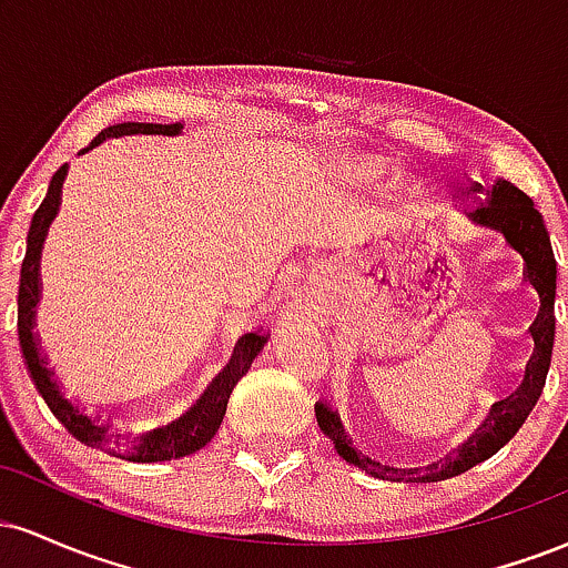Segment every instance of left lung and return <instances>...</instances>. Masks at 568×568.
Listing matches in <instances>:
<instances>
[{"mask_svg":"<svg viewBox=\"0 0 568 568\" xmlns=\"http://www.w3.org/2000/svg\"><path fill=\"white\" fill-rule=\"evenodd\" d=\"M470 192H480V186H470ZM473 221L494 226V230L505 234L510 247L524 256L526 277L537 288L539 302H542L537 321L531 325L534 355L529 366H526V379L513 395L494 403L491 414H488V419L478 427L473 438L462 443L454 454H446L440 462H433L427 467H395L387 465V462H379L376 456L361 454L352 446V438L344 433L338 414L331 408V403L317 400V425L334 440L338 456L347 459L349 465L374 475V478L395 480V484H435V480H446L454 478V475L467 473L470 467L497 454L518 433L545 389L547 368H550L552 357V338H556V256H552L545 221L539 216L537 207H534V202L520 189L507 184V181H497L488 202H480L478 211L473 213Z\"/></svg>","mask_w":568,"mask_h":568,"instance_id":"left-lung-1","label":"left lung"}]
</instances>
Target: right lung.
<instances>
[{
  "mask_svg": "<svg viewBox=\"0 0 568 568\" xmlns=\"http://www.w3.org/2000/svg\"><path fill=\"white\" fill-rule=\"evenodd\" d=\"M179 128L181 122H173V125H160V122H120V125L103 128L101 133L90 141L88 149H93L95 143H101L103 139H112V135H125V133L175 135L179 133ZM88 149H82V152H88ZM67 171L69 165H61L53 173L48 194H44L42 205L37 207L34 219H31L29 237H26V256L21 264V288H18V338H21V349H23L31 379H34L39 395L44 397L48 408L58 416V422H61L74 438L88 443V446H98L103 448V452L120 456V459H128V462H165V459H179V456L200 452V448L205 446V443H211L213 435L219 433L234 384L243 379L247 368H251L253 357L262 352V347L266 344V334L253 331V334H245L240 338L230 366L213 379L211 387L205 389V395L197 400V406L189 408L181 419L171 422V425L149 429V433L133 435V438H125V435L109 433V427L103 425L98 416L84 414L80 403L69 400V397L61 393V384L55 379V371L48 366V355H42V347H39V338L34 334V315H37L34 306L39 302V293H42L39 258H42L44 234H48L50 221L55 219L58 205H61V186H63V179H67Z\"/></svg>",
  "mask_w": 568,
  "mask_h": 568,
  "instance_id": "add662e5",
  "label": "right lung"
}]
</instances>
